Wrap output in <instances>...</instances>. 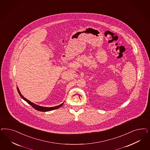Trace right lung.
Segmentation results:
<instances>
[{
    "label": "right lung",
    "instance_id": "right-lung-1",
    "mask_svg": "<svg viewBox=\"0 0 150 150\" xmlns=\"http://www.w3.org/2000/svg\"><path fill=\"white\" fill-rule=\"evenodd\" d=\"M17 90H18V92L19 93V95L21 96V97L24 100H25L26 102H27L28 104H29L30 105H31V106H33L35 109L38 110V111H44V112H45V111H51V110H53L57 109H58L59 108H60V107H61V106L63 105V103L59 105L54 106V107H49V108H48V107H43V106H39V105H38L35 104L29 101V100L26 99L25 98L23 97V96L21 95V93L20 92L19 89V88H18V87H17Z\"/></svg>",
    "mask_w": 150,
    "mask_h": 150
}]
</instances>
